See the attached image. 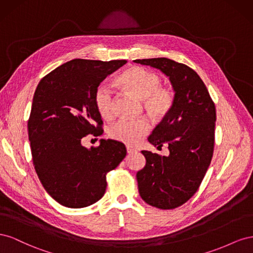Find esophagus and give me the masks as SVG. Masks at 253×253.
Returning a JSON list of instances; mask_svg holds the SVG:
<instances>
[{
  "instance_id": "34e87169",
  "label": "esophagus",
  "mask_w": 253,
  "mask_h": 253,
  "mask_svg": "<svg viewBox=\"0 0 253 253\" xmlns=\"http://www.w3.org/2000/svg\"><path fill=\"white\" fill-rule=\"evenodd\" d=\"M126 151H127V153L129 155L131 154H134V153H136L137 152V150L136 149H134V148H132V147H129V145H127L126 147Z\"/></svg>"
}]
</instances>
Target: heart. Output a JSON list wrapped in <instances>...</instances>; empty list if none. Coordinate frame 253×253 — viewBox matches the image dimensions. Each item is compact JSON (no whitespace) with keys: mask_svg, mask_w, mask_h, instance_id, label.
Here are the masks:
<instances>
[{"mask_svg":"<svg viewBox=\"0 0 253 253\" xmlns=\"http://www.w3.org/2000/svg\"><path fill=\"white\" fill-rule=\"evenodd\" d=\"M116 84L127 93L142 99V105L155 120L164 119L174 105L175 93L171 86L162 85L160 75L141 66H132L116 78ZM98 113L105 119L114 116V99L112 91L104 85L98 86L94 95ZM147 117L128 120L121 119L110 128L111 138L128 145L138 144L150 132Z\"/></svg>","mask_w":253,"mask_h":253,"instance_id":"obj_1","label":"heart"}]
</instances>
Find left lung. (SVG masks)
I'll return each mask as SVG.
<instances>
[{"mask_svg": "<svg viewBox=\"0 0 253 253\" xmlns=\"http://www.w3.org/2000/svg\"><path fill=\"white\" fill-rule=\"evenodd\" d=\"M156 67L167 76L175 90L170 113L148 140L169 156L142 151L147 164L137 172L139 194L150 206L170 210L187 203L200 188L214 151L216 110L205 83L186 64L168 58L135 60Z\"/></svg>", "mask_w": 253, "mask_h": 253, "instance_id": "8db88e82", "label": "left lung"}]
</instances>
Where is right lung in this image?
<instances>
[{
	"mask_svg": "<svg viewBox=\"0 0 253 253\" xmlns=\"http://www.w3.org/2000/svg\"><path fill=\"white\" fill-rule=\"evenodd\" d=\"M126 62L75 59L38 84L27 124L33 164L42 186L60 205L84 208L101 200L106 174L126 155V145L116 140L101 139L90 150L81 144L89 134H103L95 91Z\"/></svg>",
	"mask_w": 253,
	"mask_h": 253,
	"instance_id": "1",
	"label": "right lung"
}]
</instances>
